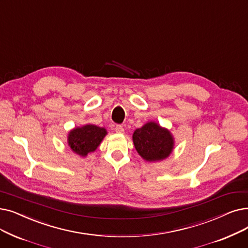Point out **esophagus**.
Instances as JSON below:
<instances>
[{"label":"esophagus","mask_w":248,"mask_h":248,"mask_svg":"<svg viewBox=\"0 0 248 248\" xmlns=\"http://www.w3.org/2000/svg\"><path fill=\"white\" fill-rule=\"evenodd\" d=\"M114 128H115V132L118 133V134H124V126L121 125V124H116Z\"/></svg>","instance_id":"1"}]
</instances>
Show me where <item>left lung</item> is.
<instances>
[{
  "instance_id": "1",
  "label": "left lung",
  "mask_w": 248,
  "mask_h": 248,
  "mask_svg": "<svg viewBox=\"0 0 248 248\" xmlns=\"http://www.w3.org/2000/svg\"><path fill=\"white\" fill-rule=\"evenodd\" d=\"M133 142L139 155L149 162L166 159L174 147L171 133L154 122L137 128L133 135Z\"/></svg>"
}]
</instances>
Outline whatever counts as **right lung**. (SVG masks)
<instances>
[{"label": "right lung", "mask_w": 248, "mask_h": 248, "mask_svg": "<svg viewBox=\"0 0 248 248\" xmlns=\"http://www.w3.org/2000/svg\"><path fill=\"white\" fill-rule=\"evenodd\" d=\"M106 134L104 127L94 124L75 127L68 135V144L74 153L86 157L98 148Z\"/></svg>", "instance_id": "1"}]
</instances>
